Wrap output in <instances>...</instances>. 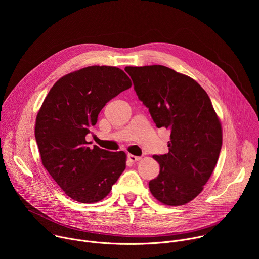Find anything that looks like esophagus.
Returning <instances> with one entry per match:
<instances>
[{
	"instance_id": "obj_1",
	"label": "esophagus",
	"mask_w": 259,
	"mask_h": 259,
	"mask_svg": "<svg viewBox=\"0 0 259 259\" xmlns=\"http://www.w3.org/2000/svg\"><path fill=\"white\" fill-rule=\"evenodd\" d=\"M128 159L131 161V162H137V161H140L141 160V157H136V156H133L131 154H128Z\"/></svg>"
}]
</instances>
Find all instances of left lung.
Masks as SVG:
<instances>
[{"label": "left lung", "instance_id": "1", "mask_svg": "<svg viewBox=\"0 0 259 259\" xmlns=\"http://www.w3.org/2000/svg\"><path fill=\"white\" fill-rule=\"evenodd\" d=\"M125 70L156 126L171 132L169 152L153 156L160 173L149 182L150 191L165 205L187 204L203 191L223 145L211 100L195 80L167 66H126Z\"/></svg>", "mask_w": 259, "mask_h": 259}]
</instances>
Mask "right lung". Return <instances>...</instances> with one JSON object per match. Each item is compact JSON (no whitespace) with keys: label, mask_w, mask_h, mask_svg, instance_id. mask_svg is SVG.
Segmentation results:
<instances>
[{"label":"right lung","mask_w":259,"mask_h":259,"mask_svg":"<svg viewBox=\"0 0 259 259\" xmlns=\"http://www.w3.org/2000/svg\"><path fill=\"white\" fill-rule=\"evenodd\" d=\"M131 85L122 69L93 65L63 76L46 96L35 120L36 144L43 166L72 200L101 201L125 170L124 152L91 149L85 137L103 106Z\"/></svg>","instance_id":"obj_1"}]
</instances>
